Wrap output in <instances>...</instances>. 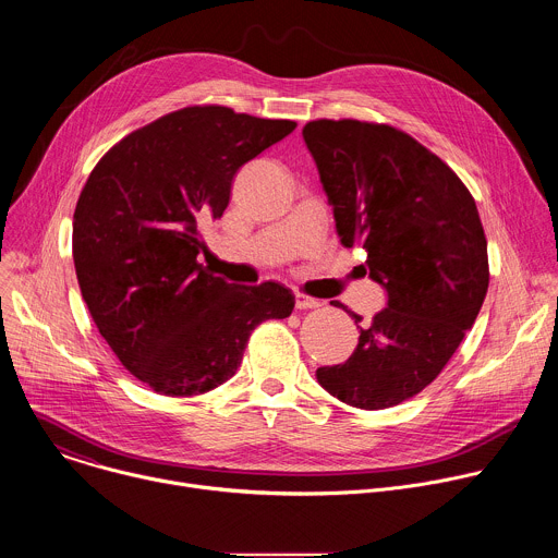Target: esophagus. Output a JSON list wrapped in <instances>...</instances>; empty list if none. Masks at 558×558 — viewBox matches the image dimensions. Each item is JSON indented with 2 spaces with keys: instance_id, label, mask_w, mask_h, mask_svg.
I'll return each instance as SVG.
<instances>
[{
  "instance_id": "obj_1",
  "label": "esophagus",
  "mask_w": 558,
  "mask_h": 558,
  "mask_svg": "<svg viewBox=\"0 0 558 558\" xmlns=\"http://www.w3.org/2000/svg\"><path fill=\"white\" fill-rule=\"evenodd\" d=\"M320 306V300L308 298V295H295V308H317Z\"/></svg>"
}]
</instances>
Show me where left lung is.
Listing matches in <instances>:
<instances>
[{
	"instance_id": "8db88e82",
	"label": "left lung",
	"mask_w": 558,
	"mask_h": 558,
	"mask_svg": "<svg viewBox=\"0 0 558 558\" xmlns=\"http://www.w3.org/2000/svg\"><path fill=\"white\" fill-rule=\"evenodd\" d=\"M302 138L340 243L366 252L364 274L386 291L353 355L315 377L349 407L390 409L441 373L480 315L490 280L480 211L439 156L390 125L320 119Z\"/></svg>"
}]
</instances>
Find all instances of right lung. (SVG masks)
Returning a JSON list of instances; mask_svg holds the SVG:
<instances>
[{
  "instance_id": "right-lung-1",
  "label": "right lung",
  "mask_w": 558,
  "mask_h": 558,
  "mask_svg": "<svg viewBox=\"0 0 558 558\" xmlns=\"http://www.w3.org/2000/svg\"><path fill=\"white\" fill-rule=\"evenodd\" d=\"M293 130L222 106L185 108L117 143L78 196L72 258L82 295L121 364L156 392L220 386L252 331L291 315L282 284H231L198 256L201 229L222 216L235 172Z\"/></svg>"
}]
</instances>
